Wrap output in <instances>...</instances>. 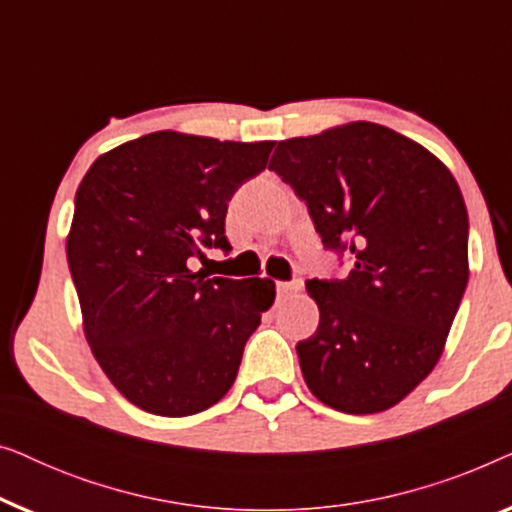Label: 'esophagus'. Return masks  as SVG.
Instances as JSON below:
<instances>
[{"mask_svg":"<svg viewBox=\"0 0 512 512\" xmlns=\"http://www.w3.org/2000/svg\"><path fill=\"white\" fill-rule=\"evenodd\" d=\"M300 291H303V282H300V279H291V282H279V284H277L279 298L298 296Z\"/></svg>","mask_w":512,"mask_h":512,"instance_id":"obj_1","label":"esophagus"}]
</instances>
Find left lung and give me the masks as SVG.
<instances>
[{"instance_id": "obj_1", "label": "left lung", "mask_w": 512, "mask_h": 512, "mask_svg": "<svg viewBox=\"0 0 512 512\" xmlns=\"http://www.w3.org/2000/svg\"><path fill=\"white\" fill-rule=\"evenodd\" d=\"M270 170L307 205L321 244L349 265L310 279L319 326L296 345L321 403L370 415L436 366L468 284V214L457 181L412 139L349 123L277 144Z\"/></svg>"}]
</instances>
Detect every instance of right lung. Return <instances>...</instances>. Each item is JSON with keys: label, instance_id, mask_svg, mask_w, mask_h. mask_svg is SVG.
Wrapping results in <instances>:
<instances>
[{"label": "right lung", "instance_id": "1", "mask_svg": "<svg viewBox=\"0 0 512 512\" xmlns=\"http://www.w3.org/2000/svg\"><path fill=\"white\" fill-rule=\"evenodd\" d=\"M275 142L151 132L90 165L74 198L67 263L83 331L137 408L186 417L233 387L249 335L275 300L270 279H207L202 249L230 254L228 202Z\"/></svg>", "mask_w": 512, "mask_h": 512}]
</instances>
